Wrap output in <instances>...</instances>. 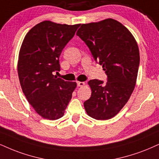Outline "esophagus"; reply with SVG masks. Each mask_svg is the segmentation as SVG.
<instances>
[{
    "mask_svg": "<svg viewBox=\"0 0 159 159\" xmlns=\"http://www.w3.org/2000/svg\"><path fill=\"white\" fill-rule=\"evenodd\" d=\"M85 85V83L84 82H77V86L78 87H83Z\"/></svg>",
    "mask_w": 159,
    "mask_h": 159,
    "instance_id": "1",
    "label": "esophagus"
}]
</instances>
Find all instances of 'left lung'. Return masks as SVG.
Returning <instances> with one entry per match:
<instances>
[{"mask_svg": "<svg viewBox=\"0 0 159 159\" xmlns=\"http://www.w3.org/2000/svg\"><path fill=\"white\" fill-rule=\"evenodd\" d=\"M76 35L107 76L106 84L98 80L88 83L91 96L84 102L86 113L97 120L112 119L127 102L136 85L140 61L136 39L112 18L82 24Z\"/></svg>", "mask_w": 159, "mask_h": 159, "instance_id": "8db88e82", "label": "left lung"}]
</instances>
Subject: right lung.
Listing matches in <instances>:
<instances>
[{
  "mask_svg": "<svg viewBox=\"0 0 159 159\" xmlns=\"http://www.w3.org/2000/svg\"><path fill=\"white\" fill-rule=\"evenodd\" d=\"M80 25L45 20L23 39L17 62L20 83L27 101L43 119L63 116L76 88V82L65 81L53 72L60 70V54Z\"/></svg>",
  "mask_w": 159,
  "mask_h": 159,
  "instance_id": "1",
  "label": "right lung"
}]
</instances>
